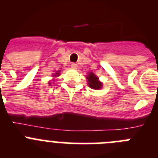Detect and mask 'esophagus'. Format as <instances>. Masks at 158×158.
<instances>
[{"label":"esophagus","mask_w":158,"mask_h":158,"mask_svg":"<svg viewBox=\"0 0 158 158\" xmlns=\"http://www.w3.org/2000/svg\"><path fill=\"white\" fill-rule=\"evenodd\" d=\"M71 68H72L73 69H77V65L76 63H72L71 64Z\"/></svg>","instance_id":"esophagus-1"}]
</instances>
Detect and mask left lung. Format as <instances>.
<instances>
[{
	"label": "left lung",
	"mask_w": 158,
	"mask_h": 158,
	"mask_svg": "<svg viewBox=\"0 0 158 158\" xmlns=\"http://www.w3.org/2000/svg\"><path fill=\"white\" fill-rule=\"evenodd\" d=\"M88 80L89 86L93 89H100L102 87V83L99 81V78L93 73H89V75L86 77Z\"/></svg>",
	"instance_id": "obj_1"
}]
</instances>
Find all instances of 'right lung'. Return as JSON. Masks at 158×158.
<instances>
[{"instance_id": "1", "label": "right lung", "mask_w": 158, "mask_h": 158, "mask_svg": "<svg viewBox=\"0 0 158 158\" xmlns=\"http://www.w3.org/2000/svg\"><path fill=\"white\" fill-rule=\"evenodd\" d=\"M59 72H60V71H57V72L55 73V74H54V77H58V76H59V75H60ZM51 83H49V85H51Z\"/></svg>"}]
</instances>
